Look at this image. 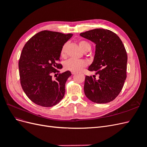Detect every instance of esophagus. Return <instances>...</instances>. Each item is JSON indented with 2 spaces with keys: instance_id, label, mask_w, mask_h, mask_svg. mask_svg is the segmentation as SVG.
I'll list each match as a JSON object with an SVG mask.
<instances>
[{
  "instance_id": "1",
  "label": "esophagus",
  "mask_w": 147,
  "mask_h": 147,
  "mask_svg": "<svg viewBox=\"0 0 147 147\" xmlns=\"http://www.w3.org/2000/svg\"><path fill=\"white\" fill-rule=\"evenodd\" d=\"M71 73H72V75L75 74V72H71Z\"/></svg>"
}]
</instances>
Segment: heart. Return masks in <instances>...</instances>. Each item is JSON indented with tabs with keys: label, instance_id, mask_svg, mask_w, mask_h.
I'll list each match as a JSON object with an SVG mask.
<instances>
[{
	"label": "heart",
	"instance_id": "heart-1",
	"mask_svg": "<svg viewBox=\"0 0 147 147\" xmlns=\"http://www.w3.org/2000/svg\"><path fill=\"white\" fill-rule=\"evenodd\" d=\"M78 45L80 48V49L83 51L86 50V49H90V50L91 49L90 44L86 41H80L78 42ZM66 47L67 44H64L63 47H62L61 51V56H64ZM86 62L84 61L70 59L68 61H67L64 63V68L66 70L72 71V72H77L80 71L83 67H86Z\"/></svg>",
	"mask_w": 147,
	"mask_h": 147
}]
</instances>
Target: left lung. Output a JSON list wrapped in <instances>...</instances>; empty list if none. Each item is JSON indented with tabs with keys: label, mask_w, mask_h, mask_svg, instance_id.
<instances>
[{
	"label": "left lung",
	"mask_w": 147,
	"mask_h": 147,
	"mask_svg": "<svg viewBox=\"0 0 147 147\" xmlns=\"http://www.w3.org/2000/svg\"><path fill=\"white\" fill-rule=\"evenodd\" d=\"M80 35L95 43L94 59L88 70L99 75V80L85 77L84 94L95 103H108L118 96L126 80V49L118 35L107 29H95Z\"/></svg>",
	"instance_id": "left-lung-1"
}]
</instances>
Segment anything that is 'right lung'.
I'll return each instance as SVG.
<instances>
[{
  "mask_svg": "<svg viewBox=\"0 0 147 147\" xmlns=\"http://www.w3.org/2000/svg\"><path fill=\"white\" fill-rule=\"evenodd\" d=\"M72 35L43 30L31 37L22 50L19 61L21 86L37 105L52 107L64 97L65 84L72 74L67 70L54 80L51 73H56L57 69L62 68L57 61L62 47Z\"/></svg>",
  "mask_w": 147,
  "mask_h": 147,
  "instance_id": "right-lung-1",
  "label": "right lung"
}]
</instances>
